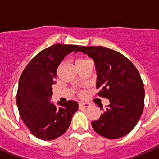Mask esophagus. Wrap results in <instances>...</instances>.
I'll use <instances>...</instances> for the list:
<instances>
[{"label": "esophagus", "mask_w": 159, "mask_h": 159, "mask_svg": "<svg viewBox=\"0 0 159 159\" xmlns=\"http://www.w3.org/2000/svg\"><path fill=\"white\" fill-rule=\"evenodd\" d=\"M90 106L89 103H87V102H79V107L80 108H87L88 106Z\"/></svg>", "instance_id": "1"}]
</instances>
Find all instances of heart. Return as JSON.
<instances>
[{"instance_id":"b5f03b06","label":"heart","mask_w":159,"mask_h":159,"mask_svg":"<svg viewBox=\"0 0 159 159\" xmlns=\"http://www.w3.org/2000/svg\"><path fill=\"white\" fill-rule=\"evenodd\" d=\"M86 60H88V59H87V58H80V59H77L76 64H77V63H79V62H84V61H86Z\"/></svg>"}]
</instances>
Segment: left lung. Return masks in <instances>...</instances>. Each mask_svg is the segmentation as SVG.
Here are the masks:
<instances>
[{"instance_id": "obj_1", "label": "left lung", "mask_w": 159, "mask_h": 159, "mask_svg": "<svg viewBox=\"0 0 159 159\" xmlns=\"http://www.w3.org/2000/svg\"><path fill=\"white\" fill-rule=\"evenodd\" d=\"M94 60L98 96L110 105L92 125L98 134L116 139L126 135L137 125L144 106V88L140 74L131 61L117 51L102 46H80Z\"/></svg>"}]
</instances>
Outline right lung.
I'll return each mask as SVG.
<instances>
[{
  "label": "right lung",
  "mask_w": 159,
  "mask_h": 159,
  "mask_svg": "<svg viewBox=\"0 0 159 159\" xmlns=\"http://www.w3.org/2000/svg\"><path fill=\"white\" fill-rule=\"evenodd\" d=\"M78 48L57 43L43 49L30 60L20 77L16 94L19 113L36 138L49 141L62 135L78 110L73 101L58 102V108L50 102L57 67L66 55Z\"/></svg>",
  "instance_id": "1"
}]
</instances>
